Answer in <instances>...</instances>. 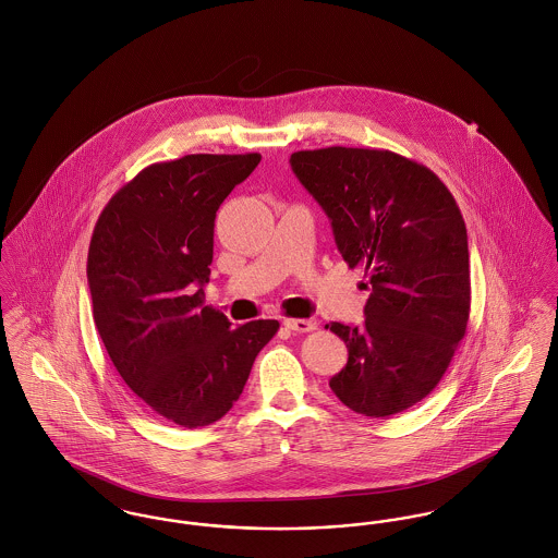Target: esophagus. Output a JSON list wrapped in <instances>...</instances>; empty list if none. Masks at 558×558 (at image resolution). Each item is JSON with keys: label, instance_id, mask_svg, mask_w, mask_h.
<instances>
[{"label": "esophagus", "instance_id": "1", "mask_svg": "<svg viewBox=\"0 0 558 558\" xmlns=\"http://www.w3.org/2000/svg\"><path fill=\"white\" fill-rule=\"evenodd\" d=\"M282 325L287 329L295 331V333H306V331H314L316 329V323L310 320V318H284Z\"/></svg>", "mask_w": 558, "mask_h": 558}]
</instances>
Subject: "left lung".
Instances as JSON below:
<instances>
[{
  "instance_id": "left-lung-1",
  "label": "left lung",
  "mask_w": 558,
  "mask_h": 558,
  "mask_svg": "<svg viewBox=\"0 0 558 558\" xmlns=\"http://www.w3.org/2000/svg\"><path fill=\"white\" fill-rule=\"evenodd\" d=\"M291 169L371 289L362 327L325 325L349 349L329 387L366 417L407 411L438 385L466 333L469 242L456 198L428 167L387 149L295 151Z\"/></svg>"
}]
</instances>
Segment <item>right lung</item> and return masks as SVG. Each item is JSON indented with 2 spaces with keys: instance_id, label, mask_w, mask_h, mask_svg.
I'll return each instance as SVG.
<instances>
[{
  "instance_id": "right-lung-1",
  "label": "right lung",
  "mask_w": 558,
  "mask_h": 558,
  "mask_svg": "<svg viewBox=\"0 0 558 558\" xmlns=\"http://www.w3.org/2000/svg\"><path fill=\"white\" fill-rule=\"evenodd\" d=\"M260 154H190L156 162L102 209L87 254L94 323L125 385L158 415L201 428L244 391L278 320L231 327L203 306L222 201Z\"/></svg>"
}]
</instances>
